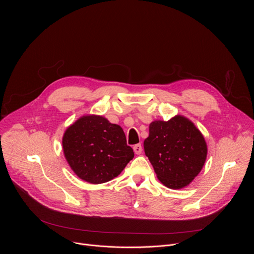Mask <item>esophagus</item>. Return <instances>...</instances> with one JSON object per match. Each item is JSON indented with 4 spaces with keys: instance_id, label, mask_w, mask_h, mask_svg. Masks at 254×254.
Masks as SVG:
<instances>
[{
    "instance_id": "34e87169",
    "label": "esophagus",
    "mask_w": 254,
    "mask_h": 254,
    "mask_svg": "<svg viewBox=\"0 0 254 254\" xmlns=\"http://www.w3.org/2000/svg\"><path fill=\"white\" fill-rule=\"evenodd\" d=\"M141 144L140 143H137L135 144V146L133 147V152L136 154V155H139L141 153Z\"/></svg>"
}]
</instances>
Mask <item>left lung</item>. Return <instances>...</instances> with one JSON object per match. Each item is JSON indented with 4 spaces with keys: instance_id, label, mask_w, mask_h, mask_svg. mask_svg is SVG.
Segmentation results:
<instances>
[{
    "instance_id": "8db88e82",
    "label": "left lung",
    "mask_w": 254,
    "mask_h": 254,
    "mask_svg": "<svg viewBox=\"0 0 254 254\" xmlns=\"http://www.w3.org/2000/svg\"><path fill=\"white\" fill-rule=\"evenodd\" d=\"M143 149L161 182L170 189L188 186L201 172L207 143L196 126L183 116L154 121Z\"/></svg>"
}]
</instances>
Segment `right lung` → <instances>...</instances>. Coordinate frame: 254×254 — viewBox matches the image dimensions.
Segmentation results:
<instances>
[{
	"mask_svg": "<svg viewBox=\"0 0 254 254\" xmlns=\"http://www.w3.org/2000/svg\"><path fill=\"white\" fill-rule=\"evenodd\" d=\"M62 149L71 170L90 184L118 177L134 156L123 128L96 115L83 116L69 126Z\"/></svg>",
	"mask_w": 254,
	"mask_h": 254,
	"instance_id": "right-lung-1",
	"label": "right lung"
}]
</instances>
